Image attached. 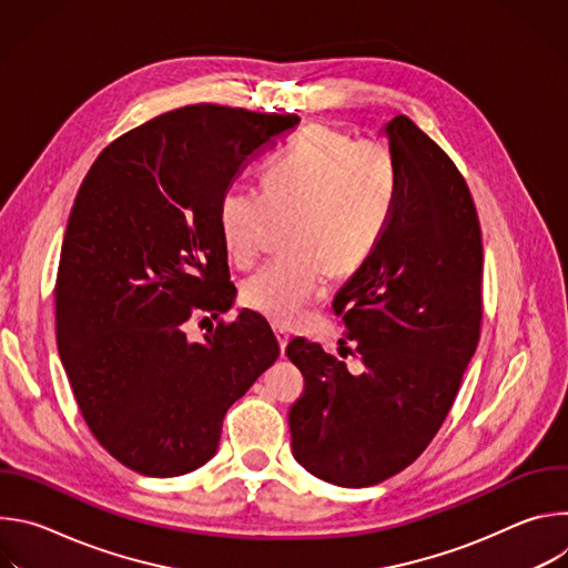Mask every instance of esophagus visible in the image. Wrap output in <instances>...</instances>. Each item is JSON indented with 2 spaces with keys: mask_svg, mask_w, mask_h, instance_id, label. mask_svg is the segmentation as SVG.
<instances>
[{
  "mask_svg": "<svg viewBox=\"0 0 568 568\" xmlns=\"http://www.w3.org/2000/svg\"><path fill=\"white\" fill-rule=\"evenodd\" d=\"M274 335H276V339H278L281 355H285V348H287V344H290V335H287L283 328H278V326H274Z\"/></svg>",
  "mask_w": 568,
  "mask_h": 568,
  "instance_id": "obj_1",
  "label": "esophagus"
}]
</instances>
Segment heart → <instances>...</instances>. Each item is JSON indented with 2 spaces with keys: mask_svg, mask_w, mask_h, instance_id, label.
<instances>
[{
  "mask_svg": "<svg viewBox=\"0 0 568 568\" xmlns=\"http://www.w3.org/2000/svg\"><path fill=\"white\" fill-rule=\"evenodd\" d=\"M395 193L388 148L321 125L305 130L263 173V193L231 186L217 200L222 247L237 267L258 261L272 217H292L285 235L290 256L242 283V305L274 326H294L326 294L328 274L348 278L373 256Z\"/></svg>",
  "mask_w": 568,
  "mask_h": 568,
  "instance_id": "1",
  "label": "heart"
}]
</instances>
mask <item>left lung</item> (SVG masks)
<instances>
[{
    "instance_id": "8db88e82",
    "label": "left lung",
    "mask_w": 568,
    "mask_h": 568,
    "mask_svg": "<svg viewBox=\"0 0 568 568\" xmlns=\"http://www.w3.org/2000/svg\"><path fill=\"white\" fill-rule=\"evenodd\" d=\"M397 171L388 226L337 292L351 373L301 337L287 357L305 377L290 409L292 454L310 474L366 488L412 465L445 423L480 333L483 245L454 161L407 116L382 128Z\"/></svg>"
}]
</instances>
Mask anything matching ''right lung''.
I'll list each match as a JSON object with an SVG mask.
<instances>
[{"label":"right lung","mask_w":568,"mask_h":568,"mask_svg":"<svg viewBox=\"0 0 568 568\" xmlns=\"http://www.w3.org/2000/svg\"><path fill=\"white\" fill-rule=\"evenodd\" d=\"M298 121L180 108L110 143L75 195L55 281L58 353L97 440L139 474L180 476L213 458L229 407L281 353L250 310L202 342L186 323L235 298L220 195Z\"/></svg>","instance_id":"add662e5"}]
</instances>
